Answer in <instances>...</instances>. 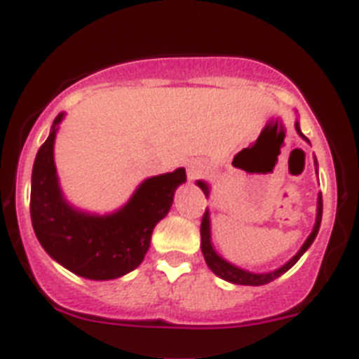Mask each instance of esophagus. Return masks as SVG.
<instances>
[{
    "label": "esophagus",
    "instance_id": "1",
    "mask_svg": "<svg viewBox=\"0 0 359 359\" xmlns=\"http://www.w3.org/2000/svg\"><path fill=\"white\" fill-rule=\"evenodd\" d=\"M202 175H204V166H201V164H189L188 166V179L189 180H195Z\"/></svg>",
    "mask_w": 359,
    "mask_h": 359
}]
</instances>
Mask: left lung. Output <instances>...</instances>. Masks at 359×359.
<instances>
[{"mask_svg": "<svg viewBox=\"0 0 359 359\" xmlns=\"http://www.w3.org/2000/svg\"><path fill=\"white\" fill-rule=\"evenodd\" d=\"M296 126V132L300 133V137H304L305 141H309L307 137L302 133L300 130V124L294 123ZM318 173V171H316ZM198 188L202 189V191L205 193V197L210 195V188H208V184L202 182V180H198ZM322 211H323V202H322V193L318 195V210H316V224H314L313 227V233L309 235V238L305 240V244L302 245V249L298 251V253L294 255V257L291 258V260L287 262V264H283L282 267H278V269L271 271V273H251V271H245V269H240V267L233 266V264H229L227 260H224L220 255L217 253L213 249V245H211V231H210V211L205 210L204 217H202V224H201V248H202V255H204L205 258V264H208V267H210L211 271H213L217 276H220V278L227 280V282L231 283H236V285H266V283L273 282V280H276L278 276H282L283 273H287L289 269H291L292 266H294L296 262L300 260L302 255L307 251V249L311 248V244L314 242V238H316L318 231H320V224H322Z\"/></svg>", "mask_w": 359, "mask_h": 359, "instance_id": "8db88e82", "label": "left lung"}]
</instances>
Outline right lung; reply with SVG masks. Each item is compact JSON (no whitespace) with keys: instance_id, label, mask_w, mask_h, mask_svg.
<instances>
[{"instance_id":"add662e5","label":"right lung","mask_w":359,"mask_h":359,"mask_svg":"<svg viewBox=\"0 0 359 359\" xmlns=\"http://www.w3.org/2000/svg\"><path fill=\"white\" fill-rule=\"evenodd\" d=\"M59 114L48 139L34 161L30 218L46 253L72 273L90 280L119 278L141 266L154 227L166 217L186 170L151 177L137 188L124 208L111 215L74 210L59 189L54 164V139Z\"/></svg>"}]
</instances>
